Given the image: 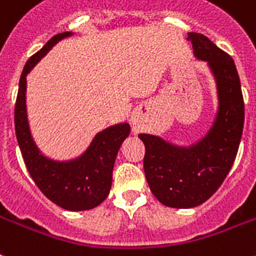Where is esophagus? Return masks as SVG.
Listing matches in <instances>:
<instances>
[{
    "instance_id": "esophagus-1",
    "label": "esophagus",
    "mask_w": 256,
    "mask_h": 256,
    "mask_svg": "<svg viewBox=\"0 0 256 256\" xmlns=\"http://www.w3.org/2000/svg\"><path fill=\"white\" fill-rule=\"evenodd\" d=\"M143 110H146V108L140 106V108H138V109L132 112V120H134V121H136V120H139V118H140Z\"/></svg>"
}]
</instances>
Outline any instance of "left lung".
<instances>
[{
    "mask_svg": "<svg viewBox=\"0 0 256 256\" xmlns=\"http://www.w3.org/2000/svg\"><path fill=\"white\" fill-rule=\"evenodd\" d=\"M193 55L205 62L216 82L217 110L210 128L192 144H178L160 135L142 134L144 175L152 194L168 208L189 209L216 193L236 160L244 104L234 60L198 32H188Z\"/></svg>",
    "mask_w": 256,
    "mask_h": 256,
    "instance_id": "obj_1",
    "label": "left lung"
}]
</instances>
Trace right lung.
<instances>
[{"label":"right lung","mask_w":256,"mask_h":256,"mask_svg":"<svg viewBox=\"0 0 256 256\" xmlns=\"http://www.w3.org/2000/svg\"><path fill=\"white\" fill-rule=\"evenodd\" d=\"M74 35L70 31L55 35L28 59L20 74L14 121L20 152L38 188L58 206L66 210L82 212L98 206L109 194L118 150L130 135L132 128L126 121L112 124L93 136L84 152L66 160L47 156L35 143L27 117V74L56 43Z\"/></svg>","instance_id":"add662e5"}]
</instances>
